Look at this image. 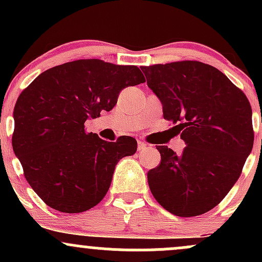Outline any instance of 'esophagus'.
I'll list each match as a JSON object with an SVG mask.
<instances>
[{
  "label": "esophagus",
  "mask_w": 262,
  "mask_h": 262,
  "mask_svg": "<svg viewBox=\"0 0 262 262\" xmlns=\"http://www.w3.org/2000/svg\"><path fill=\"white\" fill-rule=\"evenodd\" d=\"M146 146H148V145H146L144 141H140V140L138 141V150H139V151H143L144 149H146Z\"/></svg>",
  "instance_id": "esophagus-1"
}]
</instances>
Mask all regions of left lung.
<instances>
[{"mask_svg": "<svg viewBox=\"0 0 262 262\" xmlns=\"http://www.w3.org/2000/svg\"><path fill=\"white\" fill-rule=\"evenodd\" d=\"M146 83L186 148L156 146L161 162L148 172L152 196L177 217L214 208L237 181L254 145L252 112L244 92L201 61L141 66Z\"/></svg>", "mask_w": 262, "mask_h": 262, "instance_id": "obj_1", "label": "left lung"}]
</instances>
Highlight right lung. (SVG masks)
<instances>
[{"label":"right lung","mask_w":262,"mask_h":262,"mask_svg":"<svg viewBox=\"0 0 262 262\" xmlns=\"http://www.w3.org/2000/svg\"><path fill=\"white\" fill-rule=\"evenodd\" d=\"M145 82L139 68L83 59L41 73L14 106L13 151L25 177L45 203L64 213L98 204L117 162L137 151V140L106 141L85 122L116 106L119 92Z\"/></svg>","instance_id":"1"}]
</instances>
